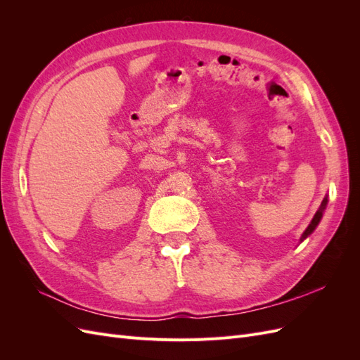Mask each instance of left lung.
I'll use <instances>...</instances> for the list:
<instances>
[{"instance_id": "1", "label": "left lung", "mask_w": 360, "mask_h": 360, "mask_svg": "<svg viewBox=\"0 0 360 360\" xmlns=\"http://www.w3.org/2000/svg\"><path fill=\"white\" fill-rule=\"evenodd\" d=\"M326 204H328V197H324V200L321 201L320 209L317 210V213L314 214L311 224L308 225V228H307V230H304V233H303V236H302V238H300V242H303L304 238H307V237H308V236L315 230V226L319 225V222H320V219H321V216H323V212H324V209H326Z\"/></svg>"}]
</instances>
